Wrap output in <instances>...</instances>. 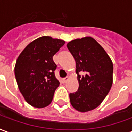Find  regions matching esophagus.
<instances>
[{
  "label": "esophagus",
  "instance_id": "1",
  "mask_svg": "<svg viewBox=\"0 0 132 132\" xmlns=\"http://www.w3.org/2000/svg\"><path fill=\"white\" fill-rule=\"evenodd\" d=\"M69 79H70V77H65V79H63V81H64L65 82H67V81L69 80Z\"/></svg>",
  "mask_w": 132,
  "mask_h": 132
}]
</instances>
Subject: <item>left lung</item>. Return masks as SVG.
<instances>
[{"instance_id": "left-lung-1", "label": "left lung", "mask_w": 132, "mask_h": 132, "mask_svg": "<svg viewBox=\"0 0 132 132\" xmlns=\"http://www.w3.org/2000/svg\"><path fill=\"white\" fill-rule=\"evenodd\" d=\"M67 46L76 61L79 89L70 94V103L81 112L100 105L112 85L113 64L104 48L91 36L77 38Z\"/></svg>"}]
</instances>
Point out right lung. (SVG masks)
Here are the masks:
<instances>
[{"instance_id":"right-lung-1","label":"right lung","mask_w":132,"mask_h":132,"mask_svg":"<svg viewBox=\"0 0 132 132\" xmlns=\"http://www.w3.org/2000/svg\"><path fill=\"white\" fill-rule=\"evenodd\" d=\"M65 41L44 36L31 41L18 56L15 75L19 90L31 106L42 108L52 102L60 82L53 57Z\"/></svg>"}]
</instances>
